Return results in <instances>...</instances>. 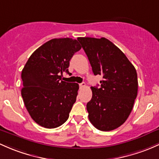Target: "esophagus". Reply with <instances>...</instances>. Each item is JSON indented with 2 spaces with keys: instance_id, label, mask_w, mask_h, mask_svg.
Masks as SVG:
<instances>
[{
  "instance_id": "1",
  "label": "esophagus",
  "mask_w": 159,
  "mask_h": 159,
  "mask_svg": "<svg viewBox=\"0 0 159 159\" xmlns=\"http://www.w3.org/2000/svg\"><path fill=\"white\" fill-rule=\"evenodd\" d=\"M85 86H86V84H85V83H81V84H79V87H80V88H84Z\"/></svg>"
}]
</instances>
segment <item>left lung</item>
<instances>
[{
	"label": "left lung",
	"mask_w": 159,
	"mask_h": 159,
	"mask_svg": "<svg viewBox=\"0 0 159 159\" xmlns=\"http://www.w3.org/2000/svg\"><path fill=\"white\" fill-rule=\"evenodd\" d=\"M94 75L103 76L101 87H91L87 103L88 118L101 131H110L125 123L138 91L136 68L124 53L106 38L78 37Z\"/></svg>",
	"instance_id": "1"
}]
</instances>
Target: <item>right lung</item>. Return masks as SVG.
<instances>
[{
  "mask_svg": "<svg viewBox=\"0 0 159 159\" xmlns=\"http://www.w3.org/2000/svg\"><path fill=\"white\" fill-rule=\"evenodd\" d=\"M81 49L76 39H52L38 48L22 70L21 95L32 119L48 129L56 128L68 120L76 101L79 86L61 81L69 74V61Z\"/></svg>",
  "mask_w": 159,
  "mask_h": 159,
  "instance_id": "obj_1",
  "label": "right lung"
}]
</instances>
